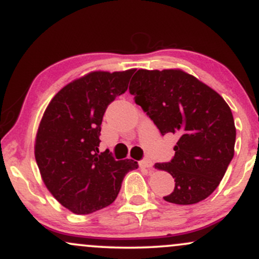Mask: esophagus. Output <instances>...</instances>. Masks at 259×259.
<instances>
[{
  "label": "esophagus",
  "instance_id": "34e87169",
  "mask_svg": "<svg viewBox=\"0 0 259 259\" xmlns=\"http://www.w3.org/2000/svg\"><path fill=\"white\" fill-rule=\"evenodd\" d=\"M139 165H140V168H144V169H150L151 167H152V160L151 159H142V160H140L139 162Z\"/></svg>",
  "mask_w": 259,
  "mask_h": 259
}]
</instances>
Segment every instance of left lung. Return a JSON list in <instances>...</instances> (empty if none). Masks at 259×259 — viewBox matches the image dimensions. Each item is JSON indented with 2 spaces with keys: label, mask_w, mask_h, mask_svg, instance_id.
I'll return each mask as SVG.
<instances>
[{
  "label": "left lung",
  "mask_w": 259,
  "mask_h": 259,
  "mask_svg": "<svg viewBox=\"0 0 259 259\" xmlns=\"http://www.w3.org/2000/svg\"><path fill=\"white\" fill-rule=\"evenodd\" d=\"M129 92L162 135L179 138L169 162L156 163L174 178L164 200L203 201L218 187L234 157L236 129L230 107L219 94L179 69H139Z\"/></svg>",
  "instance_id": "1"
}]
</instances>
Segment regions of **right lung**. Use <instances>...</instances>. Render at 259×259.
<instances>
[{
  "instance_id": "add662e5",
  "label": "right lung",
  "mask_w": 259,
  "mask_h": 259,
  "mask_svg": "<svg viewBox=\"0 0 259 259\" xmlns=\"http://www.w3.org/2000/svg\"><path fill=\"white\" fill-rule=\"evenodd\" d=\"M135 70L94 72L64 86L47 106L38 126L35 159L45 185L62 206L90 214L114 202L132 159L99 153L107 107L127 90Z\"/></svg>"
}]
</instances>
